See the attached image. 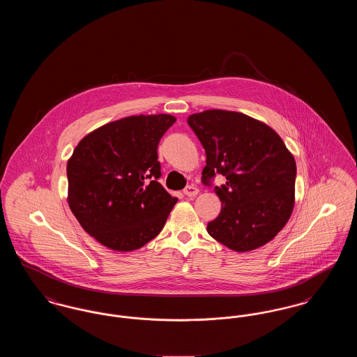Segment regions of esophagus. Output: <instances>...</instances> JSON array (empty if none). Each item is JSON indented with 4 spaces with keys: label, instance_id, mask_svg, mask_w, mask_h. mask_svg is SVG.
<instances>
[{
    "label": "esophagus",
    "instance_id": "esophagus-1",
    "mask_svg": "<svg viewBox=\"0 0 357 357\" xmlns=\"http://www.w3.org/2000/svg\"><path fill=\"white\" fill-rule=\"evenodd\" d=\"M185 195L187 197H190V198H192V197H197L198 195V192H199V190L197 188V187L194 186H188L185 188Z\"/></svg>",
    "mask_w": 357,
    "mask_h": 357
}]
</instances>
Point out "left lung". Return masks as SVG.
I'll list each match as a JSON object with an SVG mask.
<instances>
[{"label": "left lung", "instance_id": "left-lung-1", "mask_svg": "<svg viewBox=\"0 0 357 357\" xmlns=\"http://www.w3.org/2000/svg\"><path fill=\"white\" fill-rule=\"evenodd\" d=\"M187 123L206 151L204 183L215 172L226 176L214 190L222 208L207 233L238 253L271 242L296 202V160L281 136L261 120L225 109L192 114Z\"/></svg>", "mask_w": 357, "mask_h": 357}]
</instances>
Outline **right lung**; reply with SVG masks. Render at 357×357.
I'll list each match as a JSON object with an SVG mask.
<instances>
[{"label":"right lung","mask_w":357,"mask_h":357,"mask_svg":"<svg viewBox=\"0 0 357 357\" xmlns=\"http://www.w3.org/2000/svg\"><path fill=\"white\" fill-rule=\"evenodd\" d=\"M175 121L167 114L109 121L73 150L67 163L69 208L102 246L132 252L162 231L178 198L156 181L158 144Z\"/></svg>","instance_id":"obj_1"}]
</instances>
